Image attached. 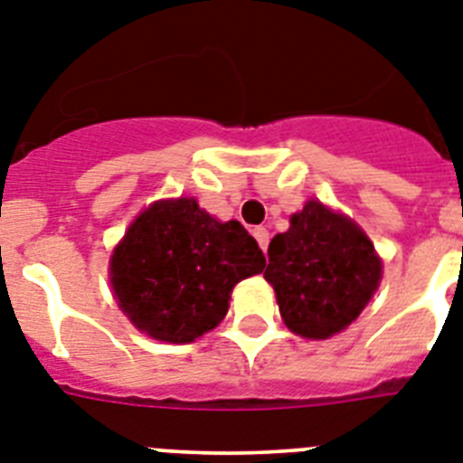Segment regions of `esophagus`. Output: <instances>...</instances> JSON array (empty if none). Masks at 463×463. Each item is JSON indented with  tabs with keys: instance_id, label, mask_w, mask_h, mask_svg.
Wrapping results in <instances>:
<instances>
[{
	"instance_id": "34e87169",
	"label": "esophagus",
	"mask_w": 463,
	"mask_h": 463,
	"mask_svg": "<svg viewBox=\"0 0 463 463\" xmlns=\"http://www.w3.org/2000/svg\"><path fill=\"white\" fill-rule=\"evenodd\" d=\"M251 235L256 237V242H259V247L263 249V254H265V251H268V242H270V232L259 226V228H254V231H251Z\"/></svg>"
}]
</instances>
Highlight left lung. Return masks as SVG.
Segmentation results:
<instances>
[{"label":"left lung","mask_w":463,"mask_h":463,"mask_svg":"<svg viewBox=\"0 0 463 463\" xmlns=\"http://www.w3.org/2000/svg\"><path fill=\"white\" fill-rule=\"evenodd\" d=\"M263 277L275 288L284 324L303 337L326 340L373 298L382 260L352 219L309 200L291 216L288 231L272 237Z\"/></svg>","instance_id":"1"}]
</instances>
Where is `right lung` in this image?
<instances>
[{
	"label": "right lung",
	"mask_w": 463,
	"mask_h": 463,
	"mask_svg": "<svg viewBox=\"0 0 463 463\" xmlns=\"http://www.w3.org/2000/svg\"><path fill=\"white\" fill-rule=\"evenodd\" d=\"M265 256L240 221L221 223L195 198L158 200L137 216L109 260L128 319L163 343H193L228 312L232 287Z\"/></svg>",
	"instance_id": "1"
}]
</instances>
